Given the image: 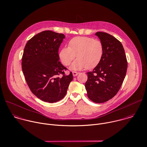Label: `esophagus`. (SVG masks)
<instances>
[{
  "label": "esophagus",
  "instance_id": "34e87169",
  "mask_svg": "<svg viewBox=\"0 0 147 147\" xmlns=\"http://www.w3.org/2000/svg\"><path fill=\"white\" fill-rule=\"evenodd\" d=\"M80 73H78V72H77V71H73V76H77L78 74H79Z\"/></svg>",
  "mask_w": 147,
  "mask_h": 147
}]
</instances>
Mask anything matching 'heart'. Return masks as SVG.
<instances>
[{"label": "heart", "instance_id": "obj_1", "mask_svg": "<svg viewBox=\"0 0 147 147\" xmlns=\"http://www.w3.org/2000/svg\"><path fill=\"white\" fill-rule=\"evenodd\" d=\"M102 43L93 38L77 36L69 42V47H63L59 52V58L65 66L69 65L76 57L70 69L81 70L93 69L101 61L104 55Z\"/></svg>", "mask_w": 147, "mask_h": 147}]
</instances>
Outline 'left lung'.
<instances>
[{
    "mask_svg": "<svg viewBox=\"0 0 147 147\" xmlns=\"http://www.w3.org/2000/svg\"><path fill=\"white\" fill-rule=\"evenodd\" d=\"M104 45V55L92 71L87 73L85 88L88 98L96 103L112 98L120 90L125 78L128 63L121 43L104 32L95 34Z\"/></svg>",
    "mask_w": 147,
    "mask_h": 147,
    "instance_id": "1",
    "label": "left lung"
}]
</instances>
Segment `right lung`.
I'll return each mask as SVG.
<instances>
[{
  "instance_id": "add662e5",
  "label": "right lung",
  "mask_w": 147,
  "mask_h": 147,
  "mask_svg": "<svg viewBox=\"0 0 147 147\" xmlns=\"http://www.w3.org/2000/svg\"><path fill=\"white\" fill-rule=\"evenodd\" d=\"M65 36L50 30L43 31L27 42L22 59V68L31 92L50 103L66 95L73 76H66L67 68L59 61V47Z\"/></svg>"
}]
</instances>
